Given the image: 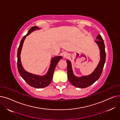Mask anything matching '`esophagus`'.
I'll return each mask as SVG.
<instances>
[{
    "label": "esophagus",
    "instance_id": "1",
    "mask_svg": "<svg viewBox=\"0 0 120 120\" xmlns=\"http://www.w3.org/2000/svg\"><path fill=\"white\" fill-rule=\"evenodd\" d=\"M63 56H64V57L65 58H68V57H69V55L68 53H65Z\"/></svg>",
    "mask_w": 120,
    "mask_h": 120
}]
</instances>
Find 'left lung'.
Returning <instances> with one entry per match:
<instances>
[{"label":"left lung","instance_id":"1","mask_svg":"<svg viewBox=\"0 0 120 120\" xmlns=\"http://www.w3.org/2000/svg\"><path fill=\"white\" fill-rule=\"evenodd\" d=\"M95 42L98 44L100 49V62L94 71L90 75L82 77H77L73 75L71 65L70 61L67 60L68 77L70 82L74 86L79 88H86L92 85L100 78L101 75L105 62L106 53L104 40L101 35H98Z\"/></svg>","mask_w":120,"mask_h":120}]
</instances>
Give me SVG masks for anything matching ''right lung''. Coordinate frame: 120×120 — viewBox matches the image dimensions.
<instances>
[{
    "mask_svg": "<svg viewBox=\"0 0 120 120\" xmlns=\"http://www.w3.org/2000/svg\"><path fill=\"white\" fill-rule=\"evenodd\" d=\"M37 29H39V28L36 26H34L31 27L29 30L28 34L24 36L22 38L17 50V64L18 72L19 73L20 76L25 80V81L31 86L37 88V89H40V88L45 87L48 86L50 84V83L52 82L55 68L58 62L59 61L60 59L62 58V57H53L52 59L51 63H50L48 72L45 76H38V75L29 73L24 70V69L23 68L21 65L20 60V53L23 44L26 36L28 35L31 32H32L34 30Z\"/></svg>",
    "mask_w": 120,
    "mask_h": 120,
    "instance_id": "add662e5",
    "label": "right lung"
}]
</instances>
